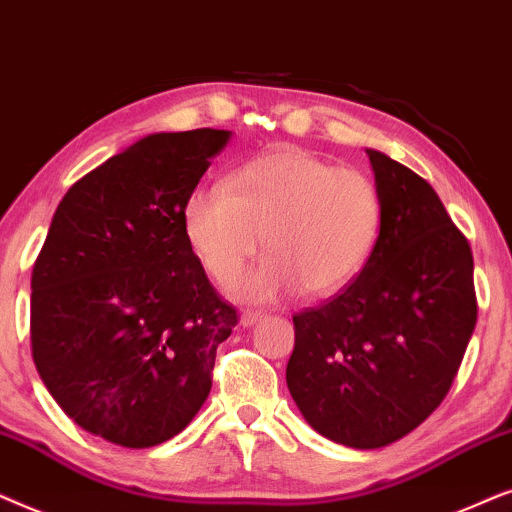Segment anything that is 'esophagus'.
Instances as JSON below:
<instances>
[{
  "instance_id": "obj_1",
  "label": "esophagus",
  "mask_w": 512,
  "mask_h": 512,
  "mask_svg": "<svg viewBox=\"0 0 512 512\" xmlns=\"http://www.w3.org/2000/svg\"><path fill=\"white\" fill-rule=\"evenodd\" d=\"M262 318H264L262 311H252V309H248V311H243L241 323H243L245 327H250V325H255L257 320H262Z\"/></svg>"
}]
</instances>
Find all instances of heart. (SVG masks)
I'll use <instances>...</instances> for the list:
<instances>
[{
  "label": "heart",
  "mask_w": 512,
  "mask_h": 512,
  "mask_svg": "<svg viewBox=\"0 0 512 512\" xmlns=\"http://www.w3.org/2000/svg\"><path fill=\"white\" fill-rule=\"evenodd\" d=\"M381 220L370 175L299 147L257 156L227 185L196 189L185 203L189 243L224 285L243 274L267 231L271 252L243 283L250 299L342 290L370 260Z\"/></svg>",
  "instance_id": "heart-1"
}]
</instances>
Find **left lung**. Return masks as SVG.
Segmentation results:
<instances>
[{
  "label": "left lung",
  "mask_w": 512,
  "mask_h": 512,
  "mask_svg": "<svg viewBox=\"0 0 512 512\" xmlns=\"http://www.w3.org/2000/svg\"><path fill=\"white\" fill-rule=\"evenodd\" d=\"M384 220L363 271L292 316L288 388L320 435L356 449L400 440L431 417L478 320L473 252L428 185L367 149Z\"/></svg>",
  "instance_id": "obj_1"
}]
</instances>
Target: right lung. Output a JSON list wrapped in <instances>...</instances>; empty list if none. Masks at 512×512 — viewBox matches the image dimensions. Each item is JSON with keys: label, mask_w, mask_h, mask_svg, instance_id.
<instances>
[{"label": "right lung", "mask_w": 512, "mask_h": 512, "mask_svg": "<svg viewBox=\"0 0 512 512\" xmlns=\"http://www.w3.org/2000/svg\"><path fill=\"white\" fill-rule=\"evenodd\" d=\"M229 135L154 133L107 159L63 196L32 267L39 377L67 417L114 445L180 433L238 323L185 231V203Z\"/></svg>", "instance_id": "add662e5"}]
</instances>
